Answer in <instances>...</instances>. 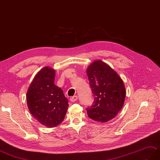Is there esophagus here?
I'll return each instance as SVG.
<instances>
[{"instance_id": "obj_1", "label": "esophagus", "mask_w": 160, "mask_h": 160, "mask_svg": "<svg viewBox=\"0 0 160 160\" xmlns=\"http://www.w3.org/2000/svg\"><path fill=\"white\" fill-rule=\"evenodd\" d=\"M69 99H70V101H71L72 102H75L77 101L78 97H77V96H73V97H72Z\"/></svg>"}]
</instances>
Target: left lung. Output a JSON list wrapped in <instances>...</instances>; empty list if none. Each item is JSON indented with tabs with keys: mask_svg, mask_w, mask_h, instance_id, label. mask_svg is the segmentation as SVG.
<instances>
[{
	"mask_svg": "<svg viewBox=\"0 0 160 160\" xmlns=\"http://www.w3.org/2000/svg\"><path fill=\"white\" fill-rule=\"evenodd\" d=\"M94 102L87 108L89 118L106 122L117 116L124 104L126 91L118 74L101 60L92 62L87 69Z\"/></svg>",
	"mask_w": 160,
	"mask_h": 160,
	"instance_id": "1",
	"label": "left lung"
}]
</instances>
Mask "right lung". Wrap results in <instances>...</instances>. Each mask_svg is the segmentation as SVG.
I'll use <instances>...</instances> for the list:
<instances>
[{"mask_svg": "<svg viewBox=\"0 0 160 160\" xmlns=\"http://www.w3.org/2000/svg\"><path fill=\"white\" fill-rule=\"evenodd\" d=\"M55 70L44 67L36 74L27 93L30 112L41 124L54 128L62 122L68 109V100L54 84Z\"/></svg>", "mask_w": 160, "mask_h": 160, "instance_id": "obj_1", "label": "right lung"}]
</instances>
